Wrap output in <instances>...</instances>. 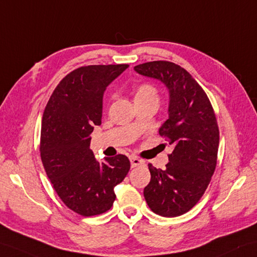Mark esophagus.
Instances as JSON below:
<instances>
[{
	"instance_id": "esophagus-1",
	"label": "esophagus",
	"mask_w": 257,
	"mask_h": 257,
	"mask_svg": "<svg viewBox=\"0 0 257 257\" xmlns=\"http://www.w3.org/2000/svg\"><path fill=\"white\" fill-rule=\"evenodd\" d=\"M130 163H131V168H136V166H139L145 162L137 157H130Z\"/></svg>"
}]
</instances>
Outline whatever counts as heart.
I'll use <instances>...</instances> for the list:
<instances>
[{
	"label": "heart",
	"mask_w": 257,
	"mask_h": 257,
	"mask_svg": "<svg viewBox=\"0 0 257 257\" xmlns=\"http://www.w3.org/2000/svg\"><path fill=\"white\" fill-rule=\"evenodd\" d=\"M135 100L147 101V100H159L158 88L151 83H140L135 87Z\"/></svg>",
	"instance_id": "b5f03b06"
}]
</instances>
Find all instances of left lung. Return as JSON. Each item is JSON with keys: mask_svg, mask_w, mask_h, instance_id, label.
<instances>
[{"mask_svg": "<svg viewBox=\"0 0 257 257\" xmlns=\"http://www.w3.org/2000/svg\"><path fill=\"white\" fill-rule=\"evenodd\" d=\"M135 70L160 80L169 88V119L159 133L174 147L165 170L149 164L151 181L143 195L159 216H182L199 201L216 170V115L206 92L181 65L159 60L136 65Z\"/></svg>", "mask_w": 257, "mask_h": 257, "instance_id": "1", "label": "left lung"}]
</instances>
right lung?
<instances>
[{
	"mask_svg": "<svg viewBox=\"0 0 257 257\" xmlns=\"http://www.w3.org/2000/svg\"><path fill=\"white\" fill-rule=\"evenodd\" d=\"M128 64L84 65L65 75L48 100L40 133V158L53 189L83 217L108 211L115 186L130 169L123 154L96 162L89 149L93 126L101 123L106 86Z\"/></svg>",
	"mask_w": 257,
	"mask_h": 257,
	"instance_id": "1",
	"label": "right lung"
}]
</instances>
